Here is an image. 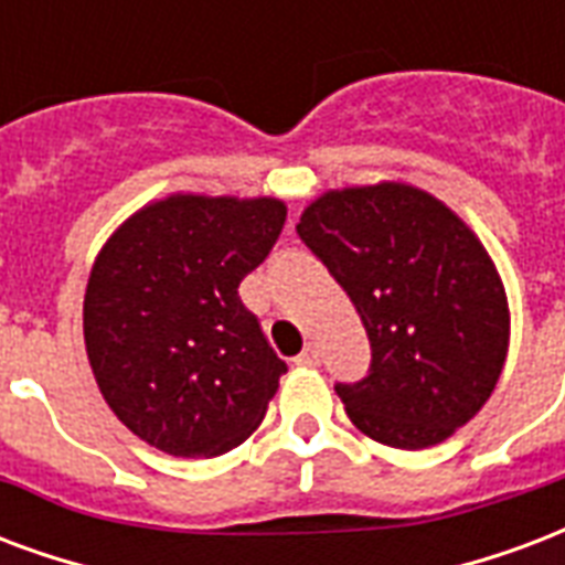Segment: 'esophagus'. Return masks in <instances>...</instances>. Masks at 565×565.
Masks as SVG:
<instances>
[{
	"label": "esophagus",
	"instance_id": "esophagus-1",
	"mask_svg": "<svg viewBox=\"0 0 565 565\" xmlns=\"http://www.w3.org/2000/svg\"><path fill=\"white\" fill-rule=\"evenodd\" d=\"M295 363H298V366H307V369L318 366V348L316 345H307V348H303V351H300L298 358H295Z\"/></svg>",
	"mask_w": 565,
	"mask_h": 565
}]
</instances>
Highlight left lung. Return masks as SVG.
<instances>
[{
  "mask_svg": "<svg viewBox=\"0 0 565 565\" xmlns=\"http://www.w3.org/2000/svg\"><path fill=\"white\" fill-rule=\"evenodd\" d=\"M298 235L372 345L366 379L337 384L351 423L387 447L426 449L477 417L507 363L509 307L468 223L419 186L381 181L328 190Z\"/></svg>",
  "mask_w": 565,
  "mask_h": 565,
  "instance_id": "8db88e82",
  "label": "left lung"
}]
</instances>
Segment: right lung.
Segmentation results:
<instances>
[{
  "label": "right lung",
  "mask_w": 565,
  "mask_h": 565,
  "mask_svg": "<svg viewBox=\"0 0 565 565\" xmlns=\"http://www.w3.org/2000/svg\"><path fill=\"white\" fill-rule=\"evenodd\" d=\"M286 202L175 193L97 253L83 333L106 405L137 438L214 459L253 435L286 363L237 286L277 244Z\"/></svg>",
  "instance_id": "right-lung-1"
}]
</instances>
